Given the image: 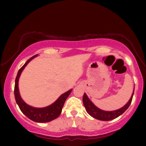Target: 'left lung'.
<instances>
[{
  "mask_svg": "<svg viewBox=\"0 0 146 146\" xmlns=\"http://www.w3.org/2000/svg\"><path fill=\"white\" fill-rule=\"evenodd\" d=\"M133 93H134V89H133V93L132 94H131L130 99H129V100L127 102L126 104H125L123 107L121 108L116 110L114 111H104L98 108H97L90 100L88 97L87 96V95L86 94H84L83 96V104L84 105L86 110L87 112L92 117H93L94 118H96L102 121H110L119 116V115L122 114V113L128 108L129 105L131 104V100H132Z\"/></svg>",
  "mask_w": 146,
  "mask_h": 146,
  "instance_id": "8db88e82",
  "label": "left lung"
}]
</instances>
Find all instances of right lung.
Returning <instances> with one entry per match:
<instances>
[{"label":"right lung","instance_id":"add662e5","mask_svg":"<svg viewBox=\"0 0 146 146\" xmlns=\"http://www.w3.org/2000/svg\"><path fill=\"white\" fill-rule=\"evenodd\" d=\"M37 56L38 54L35 55L34 56L31 57V58L28 60L25 64L21 68V69L18 72L17 78H16L15 80V91H14V92H15L16 102H17V104L19 106V108L21 109L22 112L26 116L29 117L31 120L36 121V122H48V121H50L53 119L57 118L60 115L63 106L66 100L70 94L72 90H70L64 93L57 99V100L55 102H54L52 104L50 105L47 107L38 108L32 107L31 106L28 105L27 104H26L23 100V99L21 98V96H20L19 90V80L22 72L26 67V66L29 64L30 61L32 60L34 58L36 57Z\"/></svg>","mask_w":146,"mask_h":146}]
</instances>
